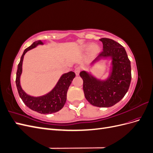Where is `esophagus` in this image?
<instances>
[{"instance_id":"esophagus-1","label":"esophagus","mask_w":153,"mask_h":153,"mask_svg":"<svg viewBox=\"0 0 153 153\" xmlns=\"http://www.w3.org/2000/svg\"><path fill=\"white\" fill-rule=\"evenodd\" d=\"M80 71H81V68L80 67L76 68L75 69V73L76 74V75H77V76L79 75V73H80Z\"/></svg>"}]
</instances>
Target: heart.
Listing matches in <instances>:
<instances>
[{
    "instance_id": "b5f03b06",
    "label": "heart",
    "mask_w": 153,
    "mask_h": 153,
    "mask_svg": "<svg viewBox=\"0 0 153 153\" xmlns=\"http://www.w3.org/2000/svg\"><path fill=\"white\" fill-rule=\"evenodd\" d=\"M79 50L82 52L88 51L90 56L94 57L96 54H98L99 53L100 51V48L99 46L96 44L91 45V43H84L80 46Z\"/></svg>"
}]
</instances>
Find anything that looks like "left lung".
Returning <instances> with one entry per match:
<instances>
[{
  "mask_svg": "<svg viewBox=\"0 0 153 153\" xmlns=\"http://www.w3.org/2000/svg\"><path fill=\"white\" fill-rule=\"evenodd\" d=\"M103 51L92 62L90 67L101 59H111L108 77L96 78L91 72L82 71L83 89L86 100L98 107H110L121 101L126 94L131 79V62L122 45L113 39L101 38Z\"/></svg>",
  "mask_w": 153,
  "mask_h": 153,
  "instance_id": "left-lung-1",
  "label": "left lung"
}]
</instances>
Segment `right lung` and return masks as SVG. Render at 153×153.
<instances>
[{
  "instance_id": "right-lung-1",
  "label": "right lung",
  "mask_w": 153,
  "mask_h": 153,
  "mask_svg": "<svg viewBox=\"0 0 153 153\" xmlns=\"http://www.w3.org/2000/svg\"><path fill=\"white\" fill-rule=\"evenodd\" d=\"M43 45V41L41 40L36 41L24 50L18 65L16 85L18 94L27 106L38 113L48 114L57 112L63 108L66 101L68 88L71 85L73 78L75 77V73L69 71L62 74L55 87L45 95L33 96L27 94L23 90L20 84V76L22 73V64L24 55L28 51L36 48L37 46Z\"/></svg>"
}]
</instances>
